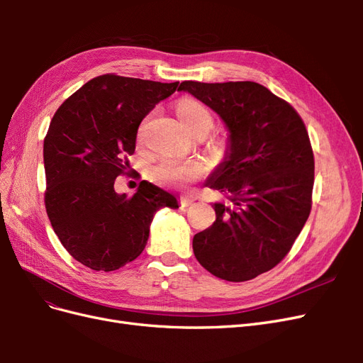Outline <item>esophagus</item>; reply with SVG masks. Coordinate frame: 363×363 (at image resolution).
Returning <instances> with one entry per match:
<instances>
[{"label": "esophagus", "mask_w": 363, "mask_h": 363, "mask_svg": "<svg viewBox=\"0 0 363 363\" xmlns=\"http://www.w3.org/2000/svg\"><path fill=\"white\" fill-rule=\"evenodd\" d=\"M194 201H195V199L191 195H183V196H180V200H179L182 207H189Z\"/></svg>", "instance_id": "1"}]
</instances>
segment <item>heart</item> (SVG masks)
Here are the masks:
<instances>
[{
    "instance_id": "b5f03b06",
    "label": "heart",
    "mask_w": 363,
    "mask_h": 363,
    "mask_svg": "<svg viewBox=\"0 0 363 363\" xmlns=\"http://www.w3.org/2000/svg\"><path fill=\"white\" fill-rule=\"evenodd\" d=\"M177 115L183 125L194 135H207L213 127V116L208 108L194 98H183L177 104ZM207 172L206 163L200 159L163 157L150 169L152 182L172 188H188Z\"/></svg>"
}]
</instances>
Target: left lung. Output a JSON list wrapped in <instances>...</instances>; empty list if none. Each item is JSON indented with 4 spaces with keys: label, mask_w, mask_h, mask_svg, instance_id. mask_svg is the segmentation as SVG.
I'll list each match as a JSON object with an SVG mask.
<instances>
[{
    "label": "left lung",
    "mask_w": 363,
    "mask_h": 363,
    "mask_svg": "<svg viewBox=\"0 0 363 363\" xmlns=\"http://www.w3.org/2000/svg\"><path fill=\"white\" fill-rule=\"evenodd\" d=\"M223 118L230 131L225 162L207 180L228 204L215 203V223L196 233L194 255L208 272L247 281L291 251L312 208L315 160L301 116L255 82H183Z\"/></svg>",
    "instance_id": "left-lung-1"
}]
</instances>
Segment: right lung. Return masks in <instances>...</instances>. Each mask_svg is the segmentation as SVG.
Returning <instances> with one entry per match:
<instances>
[{
  "label": "right lung",
  "instance_id": "add662e5",
  "mask_svg": "<svg viewBox=\"0 0 363 363\" xmlns=\"http://www.w3.org/2000/svg\"><path fill=\"white\" fill-rule=\"evenodd\" d=\"M179 82L104 74L83 84L54 113L43 139L45 208L69 255L95 271H115L144 251L152 216L177 208L175 196L148 182L135 195L115 192L130 174L140 121Z\"/></svg>",
  "mask_w": 363,
  "mask_h": 363
}]
</instances>
